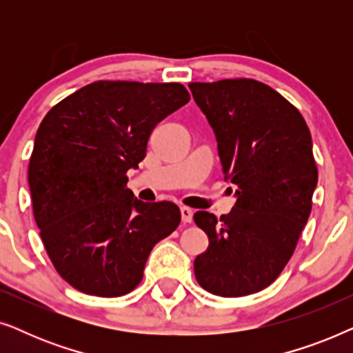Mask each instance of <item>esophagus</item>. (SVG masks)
<instances>
[{"label":"esophagus","mask_w":353,"mask_h":353,"mask_svg":"<svg viewBox=\"0 0 353 353\" xmlns=\"http://www.w3.org/2000/svg\"><path fill=\"white\" fill-rule=\"evenodd\" d=\"M192 215H194L192 209H190V207H181V220L185 221V223H191Z\"/></svg>","instance_id":"obj_1"}]
</instances>
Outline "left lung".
I'll return each instance as SVG.
<instances>
[{
  "mask_svg": "<svg viewBox=\"0 0 353 353\" xmlns=\"http://www.w3.org/2000/svg\"><path fill=\"white\" fill-rule=\"evenodd\" d=\"M190 88L214 128L225 175L238 186L230 215L194 214L209 236L194 274L215 296H249L279 276L310 216L318 181L310 130L296 105L262 81H194Z\"/></svg>",
  "mask_w": 353,
  "mask_h": 353,
  "instance_id": "obj_1",
  "label": "left lung"
}]
</instances>
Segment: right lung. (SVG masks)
<instances>
[{"instance_id": "1", "label": "right lung", "mask_w": 353, "mask_h": 353, "mask_svg": "<svg viewBox=\"0 0 353 353\" xmlns=\"http://www.w3.org/2000/svg\"><path fill=\"white\" fill-rule=\"evenodd\" d=\"M191 99L181 83L99 80L52 105L28 162L33 216L56 272L77 291L119 297L180 225L173 202H141L127 172L152 130Z\"/></svg>"}]
</instances>
